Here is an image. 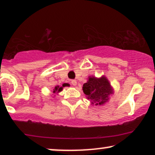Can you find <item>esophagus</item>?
<instances>
[{
	"instance_id": "34e87169",
	"label": "esophagus",
	"mask_w": 155,
	"mask_h": 155,
	"mask_svg": "<svg viewBox=\"0 0 155 155\" xmlns=\"http://www.w3.org/2000/svg\"><path fill=\"white\" fill-rule=\"evenodd\" d=\"M71 84L73 86H76V85H77V82H76V80H71Z\"/></svg>"
}]
</instances>
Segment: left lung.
Here are the masks:
<instances>
[{"label":"left lung","instance_id":"1","mask_svg":"<svg viewBox=\"0 0 155 155\" xmlns=\"http://www.w3.org/2000/svg\"><path fill=\"white\" fill-rule=\"evenodd\" d=\"M82 90L91 105L95 106L104 105L109 101V96L114 94V88L105 76L99 78L88 76Z\"/></svg>","mask_w":155,"mask_h":155}]
</instances>
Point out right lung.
Listing matches in <instances>:
<instances>
[{"instance_id": "obj_1", "label": "right lung", "mask_w": 155, "mask_h": 155, "mask_svg": "<svg viewBox=\"0 0 155 155\" xmlns=\"http://www.w3.org/2000/svg\"><path fill=\"white\" fill-rule=\"evenodd\" d=\"M69 85H69V84H63L61 87H60V86H59V85H57V86L54 87V88L53 89V94H54V97L55 96V94H58L59 92L63 90L64 87L69 86Z\"/></svg>"}]
</instances>
